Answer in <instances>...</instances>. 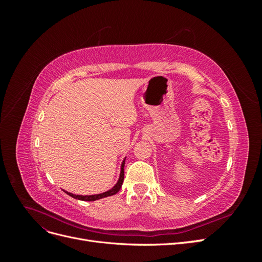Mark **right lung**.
<instances>
[{"instance_id":"right-lung-1","label":"right lung","mask_w":262,"mask_h":262,"mask_svg":"<svg viewBox=\"0 0 262 262\" xmlns=\"http://www.w3.org/2000/svg\"><path fill=\"white\" fill-rule=\"evenodd\" d=\"M124 163H125V158L122 161L121 163V167H120V175H119V179L118 181L116 182V185L112 188L107 190V191L102 192V193H98V194H90V195H81V194H73L71 192H68L66 191V190H63L67 194H69L70 196L74 198V199H77V200H82V201H96V200H99V199H102V198H106V196H110V195H114L116 194L119 190H120L121 186H122V182H123V179H124Z\"/></svg>"}]
</instances>
